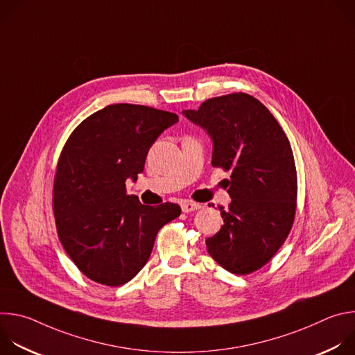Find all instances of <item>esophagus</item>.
<instances>
[{
	"instance_id": "34e87169",
	"label": "esophagus",
	"mask_w": 355,
	"mask_h": 355,
	"mask_svg": "<svg viewBox=\"0 0 355 355\" xmlns=\"http://www.w3.org/2000/svg\"><path fill=\"white\" fill-rule=\"evenodd\" d=\"M181 208L184 212H192V211H198L202 208L200 204H196L193 200H182L181 202Z\"/></svg>"
}]
</instances>
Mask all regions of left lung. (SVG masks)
I'll return each mask as SVG.
<instances>
[{"instance_id":"8db88e82","label":"left lung","mask_w":355,"mask_h":355,"mask_svg":"<svg viewBox=\"0 0 355 355\" xmlns=\"http://www.w3.org/2000/svg\"><path fill=\"white\" fill-rule=\"evenodd\" d=\"M207 129L212 166L232 171V198L220 209L223 226L207 239L212 259L236 275L266 266L286 240L296 212L297 177L291 143L259 99L244 92L207 99L198 111H184Z\"/></svg>"}]
</instances>
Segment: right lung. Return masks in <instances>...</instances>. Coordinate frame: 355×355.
I'll use <instances>...</instances> for the list:
<instances>
[{"label":"right lung","mask_w":355,"mask_h":355,"mask_svg":"<svg viewBox=\"0 0 355 355\" xmlns=\"http://www.w3.org/2000/svg\"><path fill=\"white\" fill-rule=\"evenodd\" d=\"M178 122L173 112L114 104L84 119L67 139L53 184L59 239L77 268L107 286L129 282L147 263L159 230L181 215L177 204L147 207L126 193L148 148Z\"/></svg>","instance_id":"obj_1"}]
</instances>
